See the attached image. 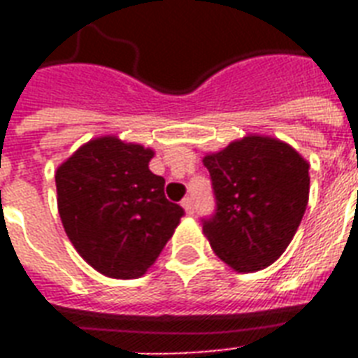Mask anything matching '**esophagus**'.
I'll return each mask as SVG.
<instances>
[{
	"label": "esophagus",
	"mask_w": 358,
	"mask_h": 358,
	"mask_svg": "<svg viewBox=\"0 0 358 358\" xmlns=\"http://www.w3.org/2000/svg\"><path fill=\"white\" fill-rule=\"evenodd\" d=\"M182 208H184L187 215H193V212H195V206H193V199H191V196H185L184 201H182Z\"/></svg>",
	"instance_id": "obj_1"
}]
</instances>
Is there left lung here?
<instances>
[{
  "label": "left lung",
  "mask_w": 358,
  "mask_h": 358,
  "mask_svg": "<svg viewBox=\"0 0 358 358\" xmlns=\"http://www.w3.org/2000/svg\"><path fill=\"white\" fill-rule=\"evenodd\" d=\"M217 210L202 232L213 252L238 273L278 260L299 229L310 191L308 162L269 135H245L202 157Z\"/></svg>",
  "instance_id": "obj_1"
}]
</instances>
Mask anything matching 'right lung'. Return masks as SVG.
<instances>
[{
	"label": "right lung",
	"instance_id": "right-lung-1",
	"mask_svg": "<svg viewBox=\"0 0 358 358\" xmlns=\"http://www.w3.org/2000/svg\"><path fill=\"white\" fill-rule=\"evenodd\" d=\"M152 157V148L102 135L57 167L64 232L81 258L106 277H143L184 215L165 199V180L148 169Z\"/></svg>",
	"mask_w": 358,
	"mask_h": 358
}]
</instances>
